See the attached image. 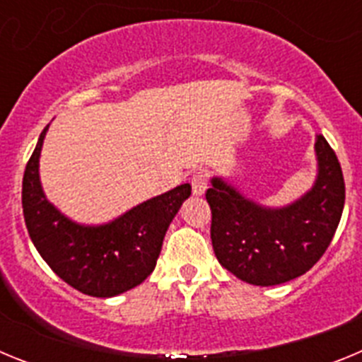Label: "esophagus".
<instances>
[{
    "label": "esophagus",
    "mask_w": 362,
    "mask_h": 362,
    "mask_svg": "<svg viewBox=\"0 0 362 362\" xmlns=\"http://www.w3.org/2000/svg\"><path fill=\"white\" fill-rule=\"evenodd\" d=\"M206 188H209V174L204 170H197L192 175V192L196 196H203Z\"/></svg>",
    "instance_id": "1"
}]
</instances>
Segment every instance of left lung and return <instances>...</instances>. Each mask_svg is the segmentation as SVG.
<instances>
[{
    "label": "left lung",
    "mask_w": 362,
    "mask_h": 362,
    "mask_svg": "<svg viewBox=\"0 0 362 362\" xmlns=\"http://www.w3.org/2000/svg\"><path fill=\"white\" fill-rule=\"evenodd\" d=\"M315 187L286 209H263L214 179L204 197L212 210L214 252L233 276L257 286H274L303 276L334 239L344 206V177L334 148L315 139Z\"/></svg>",
    "instance_id": "8db88e82"
}]
</instances>
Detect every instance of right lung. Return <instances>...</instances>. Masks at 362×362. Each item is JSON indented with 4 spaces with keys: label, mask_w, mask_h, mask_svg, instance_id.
<instances>
[{
    "label": "right lung",
    "mask_w": 362,
    "mask_h": 362,
    "mask_svg": "<svg viewBox=\"0 0 362 362\" xmlns=\"http://www.w3.org/2000/svg\"><path fill=\"white\" fill-rule=\"evenodd\" d=\"M45 127L23 174L21 204L28 235L41 257L72 288L112 297L141 284L156 268L172 219L190 197L181 185L141 203L105 226H79L45 199L37 174Z\"/></svg>",
    "instance_id": "1"
}]
</instances>
